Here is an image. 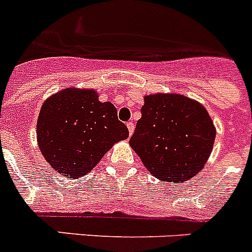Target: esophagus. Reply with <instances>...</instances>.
<instances>
[{"label":"esophagus","instance_id":"1","mask_svg":"<svg viewBox=\"0 0 252 252\" xmlns=\"http://www.w3.org/2000/svg\"><path fill=\"white\" fill-rule=\"evenodd\" d=\"M127 128H128V133L132 135L133 130H135V125H133V122H127Z\"/></svg>","mask_w":252,"mask_h":252}]
</instances>
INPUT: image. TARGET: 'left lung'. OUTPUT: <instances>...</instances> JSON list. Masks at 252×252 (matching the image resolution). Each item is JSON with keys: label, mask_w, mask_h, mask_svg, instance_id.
Instances as JSON below:
<instances>
[{"label": "left lung", "mask_w": 252, "mask_h": 252, "mask_svg": "<svg viewBox=\"0 0 252 252\" xmlns=\"http://www.w3.org/2000/svg\"><path fill=\"white\" fill-rule=\"evenodd\" d=\"M144 102L131 148L158 179L180 183L195 177L206 165L216 137L206 108L174 93L145 95Z\"/></svg>", "instance_id": "1"}]
</instances>
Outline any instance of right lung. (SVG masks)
<instances>
[{
    "instance_id": "obj_1",
    "label": "right lung",
    "mask_w": 252,
    "mask_h": 252,
    "mask_svg": "<svg viewBox=\"0 0 252 252\" xmlns=\"http://www.w3.org/2000/svg\"><path fill=\"white\" fill-rule=\"evenodd\" d=\"M39 149L64 177L90 173L128 130L111 102H101L93 90L65 88L41 106L36 125Z\"/></svg>"
}]
</instances>
